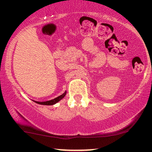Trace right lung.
I'll return each mask as SVG.
<instances>
[{
  "mask_svg": "<svg viewBox=\"0 0 152 152\" xmlns=\"http://www.w3.org/2000/svg\"><path fill=\"white\" fill-rule=\"evenodd\" d=\"M66 94V92L65 91V93L63 94L62 95L59 96L57 97V98H55V99H52V100H50V101H47V102H35L37 103V104H42V105H53V104H55L56 103H57L60 100H61V99L64 98V96H65Z\"/></svg>",
  "mask_w": 152,
  "mask_h": 152,
  "instance_id": "right-lung-1",
  "label": "right lung"
}]
</instances>
